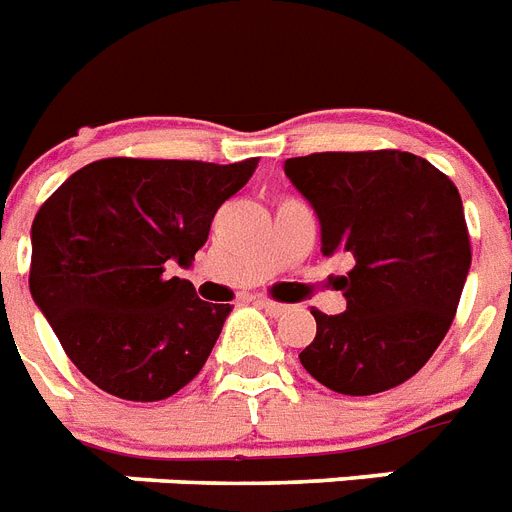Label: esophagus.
Returning a JSON list of instances; mask_svg holds the SVG:
<instances>
[{"label": "esophagus", "instance_id": "1", "mask_svg": "<svg viewBox=\"0 0 512 512\" xmlns=\"http://www.w3.org/2000/svg\"><path fill=\"white\" fill-rule=\"evenodd\" d=\"M259 306L264 308L269 316H282L287 311L285 303H277V301H269V298H259Z\"/></svg>", "mask_w": 512, "mask_h": 512}]
</instances>
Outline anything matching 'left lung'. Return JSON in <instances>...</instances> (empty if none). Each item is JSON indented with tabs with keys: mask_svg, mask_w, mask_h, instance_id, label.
Segmentation results:
<instances>
[{
	"mask_svg": "<svg viewBox=\"0 0 512 512\" xmlns=\"http://www.w3.org/2000/svg\"><path fill=\"white\" fill-rule=\"evenodd\" d=\"M314 206L324 256L348 308L311 311L316 337L303 369L340 395H377L411 379L445 340L471 266L453 180L408 151H324L285 162Z\"/></svg>",
	"mask_w": 512,
	"mask_h": 512,
	"instance_id": "left-lung-1",
	"label": "left lung"
}]
</instances>
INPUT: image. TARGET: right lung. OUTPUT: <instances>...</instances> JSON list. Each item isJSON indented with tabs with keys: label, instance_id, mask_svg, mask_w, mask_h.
I'll return each mask as SVG.
<instances>
[{
	"label": "right lung",
	"instance_id": "right-lung-1",
	"mask_svg": "<svg viewBox=\"0 0 512 512\" xmlns=\"http://www.w3.org/2000/svg\"><path fill=\"white\" fill-rule=\"evenodd\" d=\"M256 164L112 156L67 177L38 209L33 301L99 390L154 403L204 369L230 303L201 301L164 272L193 261Z\"/></svg>",
	"mask_w": 512,
	"mask_h": 512
}]
</instances>
